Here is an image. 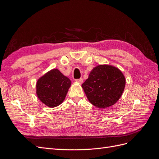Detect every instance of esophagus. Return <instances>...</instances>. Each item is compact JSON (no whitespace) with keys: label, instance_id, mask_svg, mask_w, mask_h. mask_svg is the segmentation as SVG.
Segmentation results:
<instances>
[{"label":"esophagus","instance_id":"1","mask_svg":"<svg viewBox=\"0 0 159 159\" xmlns=\"http://www.w3.org/2000/svg\"><path fill=\"white\" fill-rule=\"evenodd\" d=\"M75 81H76L77 83H78L79 84H81L83 83V79L82 78H80L79 80H76Z\"/></svg>","mask_w":159,"mask_h":159}]
</instances>
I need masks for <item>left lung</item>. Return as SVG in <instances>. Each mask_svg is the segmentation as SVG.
<instances>
[{
	"instance_id": "obj_1",
	"label": "left lung",
	"mask_w": 159,
	"mask_h": 159,
	"mask_svg": "<svg viewBox=\"0 0 159 159\" xmlns=\"http://www.w3.org/2000/svg\"><path fill=\"white\" fill-rule=\"evenodd\" d=\"M125 84V77L117 67L99 64L90 71L81 87L91 104L99 109H105L118 102Z\"/></svg>"
}]
</instances>
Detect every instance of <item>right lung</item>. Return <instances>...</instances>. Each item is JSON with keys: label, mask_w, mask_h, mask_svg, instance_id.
Returning <instances> with one entry per match:
<instances>
[{"label": "right lung", "mask_w": 159, "mask_h": 159, "mask_svg": "<svg viewBox=\"0 0 159 159\" xmlns=\"http://www.w3.org/2000/svg\"><path fill=\"white\" fill-rule=\"evenodd\" d=\"M71 82L58 69H52L38 79L36 93L46 106L53 108L64 102Z\"/></svg>", "instance_id": "obj_1"}]
</instances>
